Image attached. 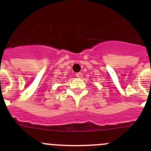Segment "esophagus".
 I'll list each match as a JSON object with an SVG mask.
<instances>
[{"label": "esophagus", "mask_w": 151, "mask_h": 151, "mask_svg": "<svg viewBox=\"0 0 151 151\" xmlns=\"http://www.w3.org/2000/svg\"><path fill=\"white\" fill-rule=\"evenodd\" d=\"M82 76H83V75H82V73H76V77H78V78H82Z\"/></svg>", "instance_id": "esophagus-1"}]
</instances>
